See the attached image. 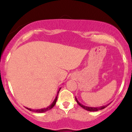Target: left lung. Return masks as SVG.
Returning <instances> with one entry per match:
<instances>
[{
	"label": "left lung",
	"mask_w": 132,
	"mask_h": 132,
	"mask_svg": "<svg viewBox=\"0 0 132 132\" xmlns=\"http://www.w3.org/2000/svg\"><path fill=\"white\" fill-rule=\"evenodd\" d=\"M75 99H76V101L77 103H78L79 105L81 106L82 108H83V109H85V110H87V111H89V112L98 111V110L104 109H105V107H107V106H108L110 104H110H107V105H105L101 106V107H88V106H85V105H82V104H81V103L79 102L78 100L77 99L76 97H75Z\"/></svg>",
	"instance_id": "obj_1"
}]
</instances>
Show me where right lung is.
Instances as JSON below:
<instances>
[{
  "label": "right lung",
  "mask_w": 132,
  "mask_h": 132,
  "mask_svg": "<svg viewBox=\"0 0 132 132\" xmlns=\"http://www.w3.org/2000/svg\"><path fill=\"white\" fill-rule=\"evenodd\" d=\"M61 87H60V88L59 89L58 91H57L56 96L55 99H54L53 102H52V104H51L50 105L48 106V107H47L46 108L40 109H32L28 108V107H25V108H26L27 109H28V110H30V111L34 112H38V113H43V112H45L48 111V110H49L50 109H52L53 107L54 106V105L56 104V101H57V95H58V93H59V92H60V89H61Z\"/></svg>",
  "instance_id": "1"
}]
</instances>
